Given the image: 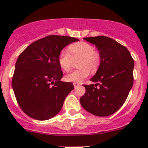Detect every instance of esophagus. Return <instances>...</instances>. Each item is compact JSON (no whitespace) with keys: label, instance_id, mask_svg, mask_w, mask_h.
I'll return each instance as SVG.
<instances>
[{"label":"esophagus","instance_id":"1","mask_svg":"<svg viewBox=\"0 0 148 148\" xmlns=\"http://www.w3.org/2000/svg\"><path fill=\"white\" fill-rule=\"evenodd\" d=\"M78 86H79V84H78V83H74V88H76V87Z\"/></svg>","mask_w":148,"mask_h":148}]
</instances>
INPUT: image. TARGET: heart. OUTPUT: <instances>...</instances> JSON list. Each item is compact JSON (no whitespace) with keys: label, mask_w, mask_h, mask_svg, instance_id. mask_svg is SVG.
Returning <instances> with one entry per match:
<instances>
[{"label":"heart","mask_w":148,"mask_h":148,"mask_svg":"<svg viewBox=\"0 0 148 148\" xmlns=\"http://www.w3.org/2000/svg\"><path fill=\"white\" fill-rule=\"evenodd\" d=\"M69 52L62 50L58 57L60 66L64 71H69L73 64V59L80 58L78 62L79 69L73 71L65 77L68 82L81 83L92 72L98 69L101 61V53L95 50V46L86 42H80L69 46Z\"/></svg>","instance_id":"obj_1"}]
</instances>
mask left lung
<instances>
[{
  "label": "left lung",
  "instance_id": "1",
  "mask_svg": "<svg viewBox=\"0 0 148 148\" xmlns=\"http://www.w3.org/2000/svg\"><path fill=\"white\" fill-rule=\"evenodd\" d=\"M101 53L99 69L91 81L83 85L86 93L79 99L82 106L96 116H109L124 104L133 85L134 60L125 46L109 37H86Z\"/></svg>",
  "mask_w": 148,
  "mask_h": 148
}]
</instances>
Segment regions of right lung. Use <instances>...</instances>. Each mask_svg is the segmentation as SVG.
Wrapping results in <instances>:
<instances>
[{
    "mask_svg": "<svg viewBox=\"0 0 148 148\" xmlns=\"http://www.w3.org/2000/svg\"><path fill=\"white\" fill-rule=\"evenodd\" d=\"M79 39L50 35L33 42L18 57L12 86L20 108L34 119L45 121L61 110L73 83L62 82L60 51Z\"/></svg>",
    "mask_w": 148,
    "mask_h": 148,
    "instance_id": "1",
    "label": "right lung"
}]
</instances>
